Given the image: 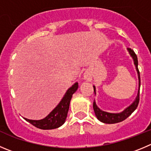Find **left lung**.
<instances>
[{
  "instance_id": "1",
  "label": "left lung",
  "mask_w": 151,
  "mask_h": 151,
  "mask_svg": "<svg viewBox=\"0 0 151 151\" xmlns=\"http://www.w3.org/2000/svg\"><path fill=\"white\" fill-rule=\"evenodd\" d=\"M127 50L128 52H129L131 57L133 58V63H134L135 66H136V71H137L138 74V78H139V89H138L137 96H136L134 101H133L129 106H127L126 109H124L122 112H119V113H112V112H108L101 110V109L98 107V106H97L95 101H94V103H93V109H94V111H95V115H96L97 118H98V120H99L100 122H103V123L115 124L118 123V122H123L124 120H125L127 118H128L131 114L133 113V112L136 110V109L138 106V104H139V89H140V75H139V69H138L137 56H136L135 52L131 48H127ZM93 88H94L95 95H96V88H95V86H93Z\"/></svg>"
}]
</instances>
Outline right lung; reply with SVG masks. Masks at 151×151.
<instances>
[{
  "mask_svg": "<svg viewBox=\"0 0 151 151\" xmlns=\"http://www.w3.org/2000/svg\"><path fill=\"white\" fill-rule=\"evenodd\" d=\"M78 88V83L76 82L71 87L66 91L63 99L59 104L47 115L45 118L41 120H30L24 118L27 122L36 127L42 129H52L61 127L65 123L67 118L69 105L72 95Z\"/></svg>",
  "mask_w": 151,
  "mask_h": 151,
  "instance_id": "1",
  "label": "right lung"
}]
</instances>
